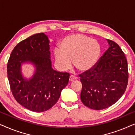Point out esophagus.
<instances>
[{
  "label": "esophagus",
  "instance_id": "obj_1",
  "mask_svg": "<svg viewBox=\"0 0 135 135\" xmlns=\"http://www.w3.org/2000/svg\"><path fill=\"white\" fill-rule=\"evenodd\" d=\"M75 79H76V77L74 76V75H70V77H69V82H73V81L74 80H75Z\"/></svg>",
  "mask_w": 135,
  "mask_h": 135
}]
</instances>
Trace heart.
Wrapping results in <instances>:
<instances>
[{
	"instance_id": "b5f03b06",
	"label": "heart",
	"mask_w": 135,
	"mask_h": 135,
	"mask_svg": "<svg viewBox=\"0 0 135 135\" xmlns=\"http://www.w3.org/2000/svg\"><path fill=\"white\" fill-rule=\"evenodd\" d=\"M55 61L62 71L74 67L81 73L93 69L98 62L101 47L97 40L80 34L66 37L60 43V50L53 51Z\"/></svg>"
}]
</instances>
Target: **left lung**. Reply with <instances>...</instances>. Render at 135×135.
<instances>
[{
    "label": "left lung",
    "instance_id": "left-lung-1",
    "mask_svg": "<svg viewBox=\"0 0 135 135\" xmlns=\"http://www.w3.org/2000/svg\"><path fill=\"white\" fill-rule=\"evenodd\" d=\"M109 48L97 66L80 74L83 104L95 110L115 104L125 91L128 84V64L124 53L117 44L107 39Z\"/></svg>",
    "mask_w": 135,
    "mask_h": 135
}]
</instances>
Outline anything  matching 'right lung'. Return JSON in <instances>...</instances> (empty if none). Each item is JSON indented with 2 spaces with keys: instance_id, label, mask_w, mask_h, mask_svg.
<instances>
[{
  "instance_id": "1",
  "label": "right lung",
  "mask_w": 135,
  "mask_h": 135,
  "mask_svg": "<svg viewBox=\"0 0 135 135\" xmlns=\"http://www.w3.org/2000/svg\"><path fill=\"white\" fill-rule=\"evenodd\" d=\"M50 43L44 33L32 35L16 45L7 64L13 95L19 104L31 111L40 112L50 109L69 82V73L52 68ZM25 64H30L35 68L29 79L22 73V66Z\"/></svg>"
}]
</instances>
